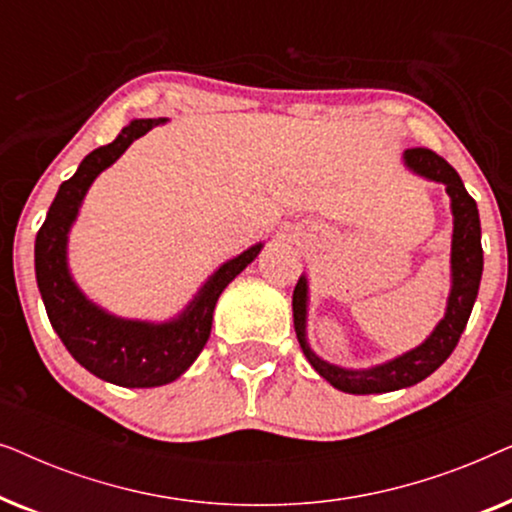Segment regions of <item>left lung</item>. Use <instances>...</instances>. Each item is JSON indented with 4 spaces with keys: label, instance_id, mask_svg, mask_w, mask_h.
<instances>
[{
    "label": "left lung",
    "instance_id": "1",
    "mask_svg": "<svg viewBox=\"0 0 512 512\" xmlns=\"http://www.w3.org/2000/svg\"><path fill=\"white\" fill-rule=\"evenodd\" d=\"M403 167L415 177L433 184H443L450 195L452 233H450V293H447L443 319L417 347L368 368H345L331 363L314 352L307 340V312H310V279L300 275L293 289V328H296L300 349L310 366L335 389L345 394H387V391L408 389L422 382L433 370L450 359L457 342L471 317L482 279V244L480 214L475 200L468 195L457 170L429 149L403 151Z\"/></svg>",
    "mask_w": 512,
    "mask_h": 512
}]
</instances>
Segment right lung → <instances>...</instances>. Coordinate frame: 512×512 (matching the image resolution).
I'll return each mask as SVG.
<instances>
[{"label": "right lung", "mask_w": 512, "mask_h": 512, "mask_svg": "<svg viewBox=\"0 0 512 512\" xmlns=\"http://www.w3.org/2000/svg\"><path fill=\"white\" fill-rule=\"evenodd\" d=\"M165 123L167 118H132L114 142L90 151L74 177L60 184L34 242V272L53 331L88 373L128 389L163 387L193 366L212 333L216 300L254 263L265 244H251L242 254L221 263L184 310L163 321L118 317L83 293L69 268V233L79 219L83 200L93 181L114 165L135 139Z\"/></svg>", "instance_id": "right-lung-1"}]
</instances>
